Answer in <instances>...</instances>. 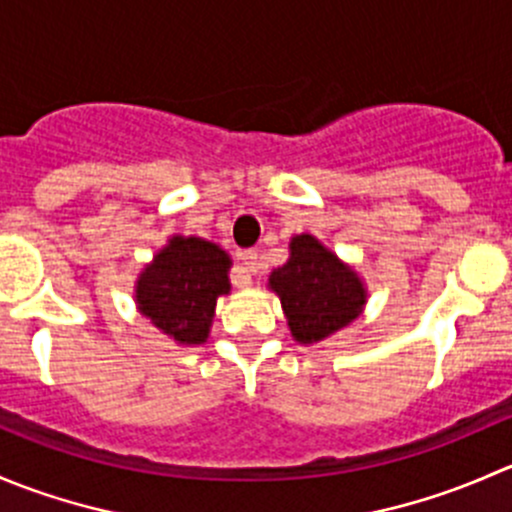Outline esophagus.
I'll use <instances>...</instances> for the list:
<instances>
[{"label":"esophagus","instance_id":"1","mask_svg":"<svg viewBox=\"0 0 512 512\" xmlns=\"http://www.w3.org/2000/svg\"><path fill=\"white\" fill-rule=\"evenodd\" d=\"M240 262H242V267H245V272H257L260 270V255H257L255 250H245L240 255Z\"/></svg>","mask_w":512,"mask_h":512}]
</instances>
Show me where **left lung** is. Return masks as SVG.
Returning a JSON list of instances; mask_svg holds the SVG:
<instances>
[{
  "label": "left lung",
  "mask_w": 512,
  "mask_h": 512,
  "mask_svg": "<svg viewBox=\"0 0 512 512\" xmlns=\"http://www.w3.org/2000/svg\"><path fill=\"white\" fill-rule=\"evenodd\" d=\"M267 287L280 297L292 339L302 347L349 327L369 299L359 272L312 232L292 235L289 260L270 272Z\"/></svg>",
  "instance_id": "left-lung-1"
}]
</instances>
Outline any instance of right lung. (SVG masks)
I'll return each mask as SVG.
<instances>
[{
	"label": "right lung",
	"mask_w": 512,
	"mask_h": 512,
	"mask_svg": "<svg viewBox=\"0 0 512 512\" xmlns=\"http://www.w3.org/2000/svg\"><path fill=\"white\" fill-rule=\"evenodd\" d=\"M230 255L213 240L170 235L138 272L136 309L178 347L208 342L218 299L230 294Z\"/></svg>",
	"instance_id": "1"
}]
</instances>
